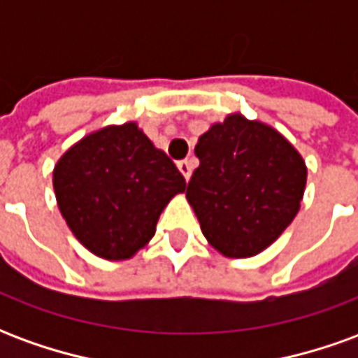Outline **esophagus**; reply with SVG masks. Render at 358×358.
I'll use <instances>...</instances> for the list:
<instances>
[{
  "label": "esophagus",
  "instance_id": "esophagus-1",
  "mask_svg": "<svg viewBox=\"0 0 358 358\" xmlns=\"http://www.w3.org/2000/svg\"><path fill=\"white\" fill-rule=\"evenodd\" d=\"M178 171L184 174V178L189 180V176H192V171H194V161H192V159H184V161H180Z\"/></svg>",
  "mask_w": 358,
  "mask_h": 358
}]
</instances>
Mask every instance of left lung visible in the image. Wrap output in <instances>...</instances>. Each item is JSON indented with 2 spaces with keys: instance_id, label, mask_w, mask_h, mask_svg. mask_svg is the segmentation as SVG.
I'll use <instances>...</instances> for the list:
<instances>
[{
  "instance_id": "1",
  "label": "left lung",
  "mask_w": 358,
  "mask_h": 358,
  "mask_svg": "<svg viewBox=\"0 0 358 358\" xmlns=\"http://www.w3.org/2000/svg\"><path fill=\"white\" fill-rule=\"evenodd\" d=\"M199 166L186 197L203 236L224 257H253L297 215L307 166L272 126L240 113L213 124L195 145Z\"/></svg>"
}]
</instances>
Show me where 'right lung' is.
Returning <instances> with one entry per match:
<instances>
[{
    "label": "right lung",
    "instance_id": "add662e5",
    "mask_svg": "<svg viewBox=\"0 0 358 358\" xmlns=\"http://www.w3.org/2000/svg\"><path fill=\"white\" fill-rule=\"evenodd\" d=\"M53 187L76 240L101 259L124 261L155 236L186 180L136 122H126L74 143L55 164Z\"/></svg>",
    "mask_w": 358,
    "mask_h": 358
}]
</instances>
